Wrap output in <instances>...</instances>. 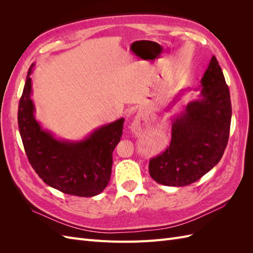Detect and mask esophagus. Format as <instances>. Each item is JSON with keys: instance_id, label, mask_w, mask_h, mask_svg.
<instances>
[{"instance_id": "1", "label": "esophagus", "mask_w": 253, "mask_h": 253, "mask_svg": "<svg viewBox=\"0 0 253 253\" xmlns=\"http://www.w3.org/2000/svg\"><path fill=\"white\" fill-rule=\"evenodd\" d=\"M138 122H139V121H138V119H136V120L133 122V124H132L131 127H132V128H134V127L137 126V124H138Z\"/></svg>"}]
</instances>
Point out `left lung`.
I'll list each match as a JSON object with an SVG mask.
<instances>
[{
    "label": "left lung",
    "mask_w": 253,
    "mask_h": 253,
    "mask_svg": "<svg viewBox=\"0 0 253 253\" xmlns=\"http://www.w3.org/2000/svg\"><path fill=\"white\" fill-rule=\"evenodd\" d=\"M190 90L198 91L197 98L172 117L170 147L150 160L151 177L160 185L193 183L218 164L227 147L232 115L230 93L215 57L212 56L200 86L181 89L169 110Z\"/></svg>",
    "instance_id": "left-lung-1"
}]
</instances>
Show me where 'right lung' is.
Wrapping results in <instances>:
<instances>
[{"instance_id": "obj_1", "label": "right lung", "mask_w": 253, "mask_h": 253, "mask_svg": "<svg viewBox=\"0 0 253 253\" xmlns=\"http://www.w3.org/2000/svg\"><path fill=\"white\" fill-rule=\"evenodd\" d=\"M29 67L19 103L18 125L30 165L47 186L81 197L100 194L112 174L113 151L120 141L125 118L95 128L80 140L58 138L36 119Z\"/></svg>"}]
</instances>
